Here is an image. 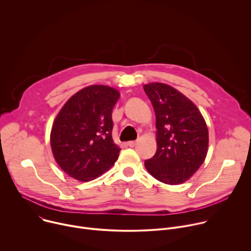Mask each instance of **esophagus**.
Returning <instances> with one entry per match:
<instances>
[{
	"instance_id": "obj_1",
	"label": "esophagus",
	"mask_w": 251,
	"mask_h": 251,
	"mask_svg": "<svg viewBox=\"0 0 251 251\" xmlns=\"http://www.w3.org/2000/svg\"><path fill=\"white\" fill-rule=\"evenodd\" d=\"M127 145L129 146V147H135L136 146V141H129L128 143H127Z\"/></svg>"
}]
</instances>
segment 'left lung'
Returning <instances> with one entry per match:
<instances>
[{"label":"left lung","mask_w":251,"mask_h":251,"mask_svg":"<svg viewBox=\"0 0 251 251\" xmlns=\"http://www.w3.org/2000/svg\"><path fill=\"white\" fill-rule=\"evenodd\" d=\"M156 114L157 151L145 161L147 171L168 185L186 182L203 163L208 131L198 107L165 83L144 85Z\"/></svg>","instance_id":"left-lung-1"}]
</instances>
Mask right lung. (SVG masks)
<instances>
[{
    "label": "right lung",
    "instance_id": "add662e5",
    "mask_svg": "<svg viewBox=\"0 0 251 251\" xmlns=\"http://www.w3.org/2000/svg\"><path fill=\"white\" fill-rule=\"evenodd\" d=\"M119 96L109 86L91 85L71 96L57 114L50 145L69 176L88 182L117 161L120 148L112 139V110Z\"/></svg>",
    "mask_w": 251,
    "mask_h": 251
}]
</instances>
